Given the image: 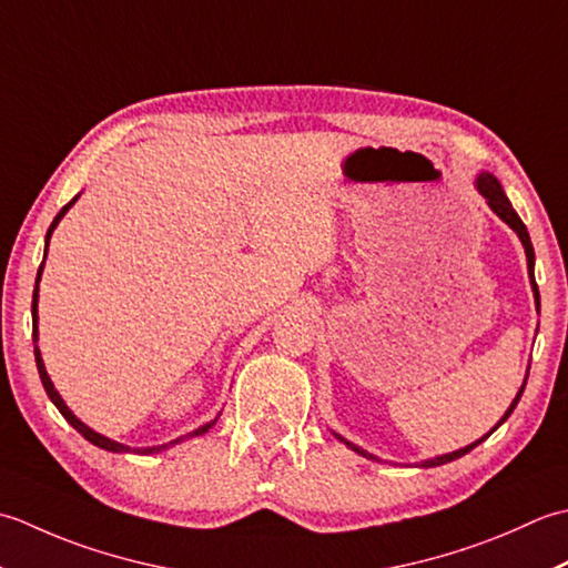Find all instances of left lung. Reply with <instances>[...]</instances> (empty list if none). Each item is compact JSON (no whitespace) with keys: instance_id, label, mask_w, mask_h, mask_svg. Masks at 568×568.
Listing matches in <instances>:
<instances>
[{"instance_id":"1","label":"left lung","mask_w":568,"mask_h":568,"mask_svg":"<svg viewBox=\"0 0 568 568\" xmlns=\"http://www.w3.org/2000/svg\"><path fill=\"white\" fill-rule=\"evenodd\" d=\"M478 191L485 195V199H488V205L493 207V211L500 215L507 225H510L515 233L519 235V240H523V245H525V252H527V267H529V280H531V288H535V298H537V306H539V288H537V282H535V250H531V240H529V233H527V227H525V223L523 220H519V215L515 213V207L510 205V201H507V195L503 193V186L500 183H497V179L495 176H490V173H483V176L478 179ZM523 392H525V385H523V389H519V395L515 397V402L510 404V409L505 412V416L500 419V424L507 419V416L513 414V409L517 407V402H519V397H523ZM497 424V426H500ZM495 426V429H497ZM493 429V432H495ZM490 432V434H493ZM338 436V434H335ZM343 444H348L353 450H357V454L361 456H367V458H375V456H369V454H365L363 448H357L355 444H351V442H345L343 436H338ZM488 438V436H485ZM483 442V438H480ZM480 442H476V444H470V446H466V448H460V450H454V454H448V456H438V458H434V460H424V466H444V463H448V460H456V458H460V456H466L468 450H473L476 448Z\"/></svg>"}]
</instances>
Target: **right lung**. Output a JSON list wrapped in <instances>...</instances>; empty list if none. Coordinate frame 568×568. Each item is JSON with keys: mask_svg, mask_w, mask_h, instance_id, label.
<instances>
[{"mask_svg": "<svg viewBox=\"0 0 568 568\" xmlns=\"http://www.w3.org/2000/svg\"><path fill=\"white\" fill-rule=\"evenodd\" d=\"M75 203V199L68 203V205H63L61 207V213H58L55 217H53V223H51V227H49V233H45V247H49V240H51V233H53V227L58 225V220H61L63 215H65V211L68 207H71ZM45 260V257H43ZM41 270H43V262H41V267H39V276H37V288H33V301H31V316H33V341H37V301H39V280H41ZM33 355H37V367H39V375H41V382H43V389H45V395L51 397V402L55 404L58 407V412H61L68 422H71V426L73 429L78 432V434H83L90 444H95V446H100V448H105V450H114V454H122V450H130V446H122V444H118V442H110V438H105V436H100V434H95L92 429H88V426L80 422V419H75L73 416V412L65 407L63 404V399H61V395H58L55 392V387H53V382H51V377H49V373H45V367H43V361H41V353H39V348H33ZM217 422V419H215ZM215 422H211V424H205V426H201V429H195L193 434H189V436H201V434H205L207 429H211V426L215 424ZM183 438L186 436H181V438H176V442H171V444H179V442H183ZM169 444V446H171ZM161 448H166V446H156V448H144V454H154V450H161Z\"/></svg>", "mask_w": 568, "mask_h": 568, "instance_id": "obj_1", "label": "right lung"}]
</instances>
